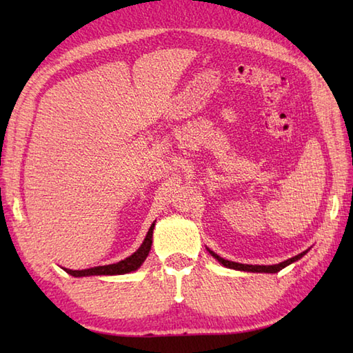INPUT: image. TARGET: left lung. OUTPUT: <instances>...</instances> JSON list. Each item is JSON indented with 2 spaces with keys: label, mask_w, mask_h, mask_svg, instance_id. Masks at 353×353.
I'll return each instance as SVG.
<instances>
[{
  "label": "left lung",
  "mask_w": 353,
  "mask_h": 353,
  "mask_svg": "<svg viewBox=\"0 0 353 353\" xmlns=\"http://www.w3.org/2000/svg\"><path fill=\"white\" fill-rule=\"evenodd\" d=\"M208 250H209V249H208ZM209 253H211L215 259H219V261L221 262V264H223L224 267H228V268L241 270V272H253V273H277V272H281L282 268H285L287 265L292 264V262H296L297 259H301L306 252H303V253H301V254H297V256H294V258H290V259H287V261H283V262H281V264H276V265H249V264H238V262H232V261H228V259H224V258H220L219 254L214 253L212 250H209Z\"/></svg>",
  "instance_id": "obj_1"
}]
</instances>
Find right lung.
<instances>
[{
    "instance_id": "obj_1",
    "label": "right lung",
    "mask_w": 353,
    "mask_h": 353,
    "mask_svg": "<svg viewBox=\"0 0 353 353\" xmlns=\"http://www.w3.org/2000/svg\"><path fill=\"white\" fill-rule=\"evenodd\" d=\"M153 229H154V223L150 226L148 234L144 239V243L141 244L139 249L134 252L132 256L125 258L123 261L117 262V264H110V265H100V267H94V268H86V270H68L65 268V272L71 274V276H94V274H124V273H130L138 270L141 267L142 262L145 261L147 254L152 249V238H153Z\"/></svg>"
}]
</instances>
